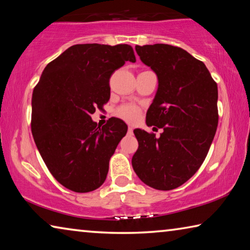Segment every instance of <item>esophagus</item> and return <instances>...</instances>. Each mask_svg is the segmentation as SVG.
I'll return each mask as SVG.
<instances>
[{"mask_svg":"<svg viewBox=\"0 0 250 250\" xmlns=\"http://www.w3.org/2000/svg\"><path fill=\"white\" fill-rule=\"evenodd\" d=\"M128 132H129L130 134H132V132H133V128H132V126H129V128H128Z\"/></svg>","mask_w":250,"mask_h":250,"instance_id":"esophagus-1","label":"esophagus"}]
</instances>
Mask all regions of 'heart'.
<instances>
[{
  "label": "heart",
  "instance_id": "1",
  "mask_svg": "<svg viewBox=\"0 0 250 250\" xmlns=\"http://www.w3.org/2000/svg\"><path fill=\"white\" fill-rule=\"evenodd\" d=\"M119 116L129 122H135L140 116V109L131 104L122 105L119 109Z\"/></svg>",
  "mask_w": 250,
  "mask_h": 250
}]
</instances>
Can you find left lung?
Returning <instances> with one entry per match:
<instances>
[{
    "label": "left lung",
    "mask_w": 250,
    "mask_h": 250,
    "mask_svg": "<svg viewBox=\"0 0 250 250\" xmlns=\"http://www.w3.org/2000/svg\"><path fill=\"white\" fill-rule=\"evenodd\" d=\"M143 64L158 77L146 125L162 128L160 138L133 132L139 147L132 167L143 183L170 191L191 179L204 162L218 125L217 84L205 64L167 44L135 46Z\"/></svg>",
    "instance_id": "obj_1"
}]
</instances>
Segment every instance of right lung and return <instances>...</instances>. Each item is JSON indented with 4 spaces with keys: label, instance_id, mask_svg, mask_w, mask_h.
Returning a JSON list of instances; mask_svg holds the SVG:
<instances>
[{
    "label": "right lung",
    "instance_id": "obj_1",
    "mask_svg": "<svg viewBox=\"0 0 250 250\" xmlns=\"http://www.w3.org/2000/svg\"><path fill=\"white\" fill-rule=\"evenodd\" d=\"M125 62H135L126 44L70 46L45 67L34 88V141L52 175L70 191L87 193L104 184L128 131L118 118L103 126L91 119L110 98V76Z\"/></svg>",
    "mask_w": 250,
    "mask_h": 250
}]
</instances>
